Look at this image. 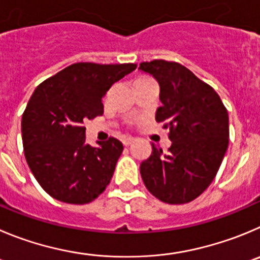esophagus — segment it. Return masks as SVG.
I'll list each match as a JSON object with an SVG mask.
<instances>
[{
	"label": "esophagus",
	"instance_id": "obj_1",
	"mask_svg": "<svg viewBox=\"0 0 260 260\" xmlns=\"http://www.w3.org/2000/svg\"><path fill=\"white\" fill-rule=\"evenodd\" d=\"M133 141H135V138L127 137V138H124V140H123V145H124V146H129V145L132 144Z\"/></svg>",
	"mask_w": 260,
	"mask_h": 260
}]
</instances>
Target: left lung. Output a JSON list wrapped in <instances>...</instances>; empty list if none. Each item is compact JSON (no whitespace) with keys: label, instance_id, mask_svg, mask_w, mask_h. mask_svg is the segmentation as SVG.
I'll list each match as a JSON object with an SVG mask.
<instances>
[{"label":"left lung","instance_id":"1","mask_svg":"<svg viewBox=\"0 0 260 260\" xmlns=\"http://www.w3.org/2000/svg\"><path fill=\"white\" fill-rule=\"evenodd\" d=\"M140 69L159 82L157 123L169 129L167 154L151 144L140 166L150 193L167 204L195 200L212 183L229 146V113L212 86L176 61L152 60Z\"/></svg>","mask_w":260,"mask_h":260}]
</instances>
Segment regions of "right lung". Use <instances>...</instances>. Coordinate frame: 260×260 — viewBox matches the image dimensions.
I'll list each match as a JSON object with an SVG mask.
<instances>
[{
  "label": "right lung",
  "instance_id": "obj_1",
  "mask_svg": "<svg viewBox=\"0 0 260 260\" xmlns=\"http://www.w3.org/2000/svg\"><path fill=\"white\" fill-rule=\"evenodd\" d=\"M136 64L77 62L35 89L21 118L24 155L41 187L56 200L88 204L104 192L123 151L114 137L86 144V119L104 114L103 97Z\"/></svg>",
  "mask_w": 260,
  "mask_h": 260
}]
</instances>
